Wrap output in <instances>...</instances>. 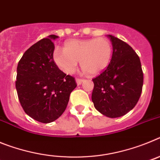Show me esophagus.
I'll return each instance as SVG.
<instances>
[{
    "mask_svg": "<svg viewBox=\"0 0 160 160\" xmlns=\"http://www.w3.org/2000/svg\"><path fill=\"white\" fill-rule=\"evenodd\" d=\"M83 81H84V79H82V78H77V79H76V82H77L78 85H81Z\"/></svg>",
    "mask_w": 160,
    "mask_h": 160,
    "instance_id": "1",
    "label": "esophagus"
}]
</instances>
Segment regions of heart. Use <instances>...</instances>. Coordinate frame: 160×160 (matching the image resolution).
<instances>
[{"instance_id": "1", "label": "heart", "mask_w": 160, "mask_h": 160, "mask_svg": "<svg viewBox=\"0 0 160 160\" xmlns=\"http://www.w3.org/2000/svg\"><path fill=\"white\" fill-rule=\"evenodd\" d=\"M112 44L105 38L68 41L64 49L57 48L53 51V61L66 74L77 70L78 62L82 68L91 75H96L107 69L112 58Z\"/></svg>"}]
</instances>
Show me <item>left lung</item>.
Wrapping results in <instances>:
<instances>
[{
	"label": "left lung",
	"mask_w": 160,
	"mask_h": 160,
	"mask_svg": "<svg viewBox=\"0 0 160 160\" xmlns=\"http://www.w3.org/2000/svg\"><path fill=\"white\" fill-rule=\"evenodd\" d=\"M113 46L111 62L93 78L92 101L97 111L109 118L121 117L138 102L143 85L140 59L123 41L107 35Z\"/></svg>",
	"instance_id": "obj_1"
}]
</instances>
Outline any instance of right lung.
Masks as SVG:
<instances>
[{"label":"right lung","instance_id":"1","mask_svg":"<svg viewBox=\"0 0 160 160\" xmlns=\"http://www.w3.org/2000/svg\"><path fill=\"white\" fill-rule=\"evenodd\" d=\"M49 35L25 52L17 68L16 89L25 112L43 123L55 121L63 114L70 93L77 87L75 78L63 73L53 61L58 38Z\"/></svg>","mask_w":160,"mask_h":160}]
</instances>
